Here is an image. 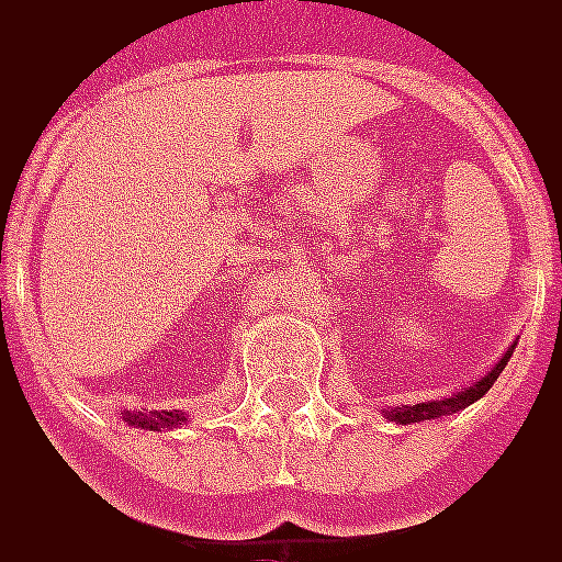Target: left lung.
<instances>
[{"label":"left lung","instance_id":"1","mask_svg":"<svg viewBox=\"0 0 562 562\" xmlns=\"http://www.w3.org/2000/svg\"><path fill=\"white\" fill-rule=\"evenodd\" d=\"M514 352V349H510ZM510 352H504V359L485 374L483 380H476L473 386H467L464 393L451 395V398H436V402H420V405H402V408H390L386 417L395 420V424H420V420H439V417H446V414H454L467 408V405H473L476 398H483L488 390H492V383L498 380V374L504 371V364L510 359Z\"/></svg>","mask_w":562,"mask_h":562}]
</instances>
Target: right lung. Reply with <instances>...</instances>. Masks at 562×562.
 I'll return each mask as SVG.
<instances>
[{
  "mask_svg": "<svg viewBox=\"0 0 562 562\" xmlns=\"http://www.w3.org/2000/svg\"><path fill=\"white\" fill-rule=\"evenodd\" d=\"M184 420V414L179 412H132L126 414L130 427H142V430H172Z\"/></svg>",
  "mask_w": 562,
  "mask_h": 562,
  "instance_id": "1",
  "label": "right lung"
}]
</instances>
